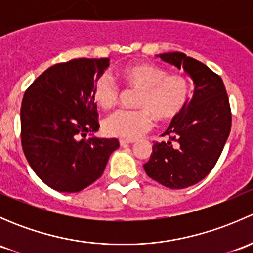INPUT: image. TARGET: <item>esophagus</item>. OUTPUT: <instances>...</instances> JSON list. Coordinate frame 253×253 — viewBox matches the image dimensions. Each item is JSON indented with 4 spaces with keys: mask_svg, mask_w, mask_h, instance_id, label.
<instances>
[{
    "mask_svg": "<svg viewBox=\"0 0 253 253\" xmlns=\"http://www.w3.org/2000/svg\"><path fill=\"white\" fill-rule=\"evenodd\" d=\"M120 145H122V147H124V145H127V144H132V143H133L134 141L133 139H120Z\"/></svg>",
    "mask_w": 253,
    "mask_h": 253,
    "instance_id": "esophagus-1",
    "label": "esophagus"
}]
</instances>
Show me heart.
<instances>
[{"mask_svg": "<svg viewBox=\"0 0 253 253\" xmlns=\"http://www.w3.org/2000/svg\"><path fill=\"white\" fill-rule=\"evenodd\" d=\"M122 77L129 86L138 89L137 110H117L104 120L106 134L122 139H136L153 125V117L159 122H169L185 110L191 94L190 82L180 73H169L167 68L141 62L127 66ZM93 100L101 109H110L117 103L120 88L109 75L94 81Z\"/></svg>", "mask_w": 253, "mask_h": 253, "instance_id": "heart-1", "label": "heart"}]
</instances>
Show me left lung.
I'll list each match as a JSON object with an SVG mask.
<instances>
[{
    "mask_svg": "<svg viewBox=\"0 0 253 253\" xmlns=\"http://www.w3.org/2000/svg\"><path fill=\"white\" fill-rule=\"evenodd\" d=\"M157 57L183 68L195 83L192 99L163 134L169 139L155 142L143 165L150 178L180 190L203 180L218 162L231 129L230 104L223 79L205 63L176 51Z\"/></svg>",
    "mask_w": 253,
    "mask_h": 253,
    "instance_id": "1",
    "label": "left lung"
}]
</instances>
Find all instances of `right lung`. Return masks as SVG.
Segmentation results:
<instances>
[{
    "label": "right lung",
    "mask_w": 253,
    "mask_h": 253,
    "mask_svg": "<svg viewBox=\"0 0 253 253\" xmlns=\"http://www.w3.org/2000/svg\"><path fill=\"white\" fill-rule=\"evenodd\" d=\"M109 62L76 58L53 65L23 96V152L40 180L58 192H79L91 185L120 147L116 138H85L99 129L91 89Z\"/></svg>",
    "instance_id": "add662e5"
}]
</instances>
